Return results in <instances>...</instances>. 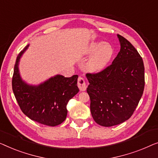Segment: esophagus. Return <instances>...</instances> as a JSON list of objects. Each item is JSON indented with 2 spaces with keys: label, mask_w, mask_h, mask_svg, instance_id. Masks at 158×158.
I'll return each instance as SVG.
<instances>
[{
  "label": "esophagus",
  "mask_w": 158,
  "mask_h": 158,
  "mask_svg": "<svg viewBox=\"0 0 158 158\" xmlns=\"http://www.w3.org/2000/svg\"><path fill=\"white\" fill-rule=\"evenodd\" d=\"M77 85L80 89V91H85L86 89V84L85 82V80L83 77H79L78 78V82H77Z\"/></svg>",
  "instance_id": "34e87169"
}]
</instances>
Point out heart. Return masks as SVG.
<instances>
[{"mask_svg":"<svg viewBox=\"0 0 158 158\" xmlns=\"http://www.w3.org/2000/svg\"><path fill=\"white\" fill-rule=\"evenodd\" d=\"M93 54L86 64V69L92 72H100L106 68L113 56L112 46L102 41H92L85 49V54Z\"/></svg>","mask_w":158,"mask_h":158,"instance_id":"obj_1","label":"heart"}]
</instances>
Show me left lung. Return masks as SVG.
<instances>
[{"label": "left lung", "instance_id": "1", "mask_svg": "<svg viewBox=\"0 0 158 158\" xmlns=\"http://www.w3.org/2000/svg\"><path fill=\"white\" fill-rule=\"evenodd\" d=\"M120 51L111 65L86 74L90 110L99 125L112 127L127 120L135 112L145 87V67L140 55L125 38L117 34Z\"/></svg>", "mask_w": 158, "mask_h": 158}]
</instances>
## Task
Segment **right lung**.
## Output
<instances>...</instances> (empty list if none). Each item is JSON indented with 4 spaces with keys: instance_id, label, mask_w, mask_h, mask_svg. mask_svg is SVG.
I'll return each mask as SVG.
<instances>
[{
    "instance_id": "right-lung-1",
    "label": "right lung",
    "mask_w": 158,
    "mask_h": 158,
    "mask_svg": "<svg viewBox=\"0 0 158 158\" xmlns=\"http://www.w3.org/2000/svg\"><path fill=\"white\" fill-rule=\"evenodd\" d=\"M27 45L18 55L14 66L12 88L22 112L31 119L54 127L66 119L68 102L79 92L78 75L64 77L56 75L39 85H30L22 80L19 64L28 48Z\"/></svg>"
}]
</instances>
